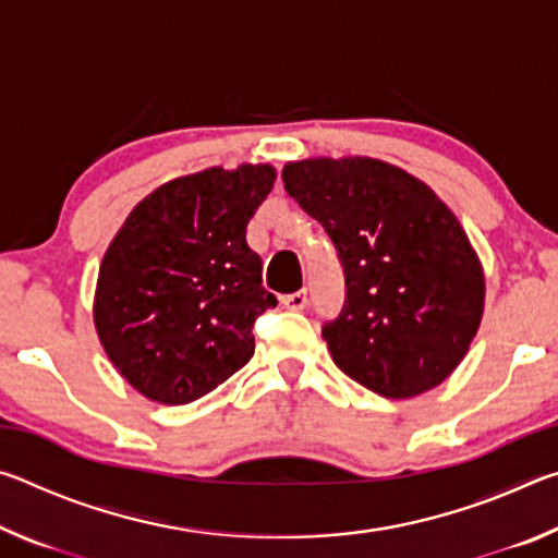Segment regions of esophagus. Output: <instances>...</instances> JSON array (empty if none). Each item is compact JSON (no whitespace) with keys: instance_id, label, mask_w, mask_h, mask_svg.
<instances>
[{"instance_id":"obj_1","label":"esophagus","mask_w":558,"mask_h":558,"mask_svg":"<svg viewBox=\"0 0 558 558\" xmlns=\"http://www.w3.org/2000/svg\"><path fill=\"white\" fill-rule=\"evenodd\" d=\"M282 305H286L288 310H305V305H307V292H305V290L290 292V295L282 298Z\"/></svg>"}]
</instances>
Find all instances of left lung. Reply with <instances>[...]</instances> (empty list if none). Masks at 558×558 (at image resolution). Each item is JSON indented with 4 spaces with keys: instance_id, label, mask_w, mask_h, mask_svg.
Masks as SVG:
<instances>
[{
    "instance_id": "1",
    "label": "left lung",
    "mask_w": 558,
    "mask_h": 558,
    "mask_svg": "<svg viewBox=\"0 0 558 558\" xmlns=\"http://www.w3.org/2000/svg\"><path fill=\"white\" fill-rule=\"evenodd\" d=\"M286 192L323 223L344 270V305L323 337L349 379L409 399L456 369L483 319L485 278L433 189L369 157L282 169Z\"/></svg>"
}]
</instances>
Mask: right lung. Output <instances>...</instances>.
I'll return each instance as SVG.
<instances>
[{
    "instance_id": "right-lung-1",
    "label": "right lung",
    "mask_w": 558,
    "mask_h": 558,
    "mask_svg": "<svg viewBox=\"0 0 558 558\" xmlns=\"http://www.w3.org/2000/svg\"><path fill=\"white\" fill-rule=\"evenodd\" d=\"M272 182L268 165L174 179L112 239L93 315L110 362L147 399L192 403L248 364L253 325L278 305L245 243Z\"/></svg>"
}]
</instances>
